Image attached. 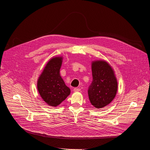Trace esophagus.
I'll return each mask as SVG.
<instances>
[{
    "instance_id": "obj_1",
    "label": "esophagus",
    "mask_w": 150,
    "mask_h": 150,
    "mask_svg": "<svg viewBox=\"0 0 150 150\" xmlns=\"http://www.w3.org/2000/svg\"><path fill=\"white\" fill-rule=\"evenodd\" d=\"M74 91L75 92H79V91H81V89H80V88H75L74 89Z\"/></svg>"
}]
</instances>
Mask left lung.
Segmentation results:
<instances>
[{
	"mask_svg": "<svg viewBox=\"0 0 150 150\" xmlns=\"http://www.w3.org/2000/svg\"><path fill=\"white\" fill-rule=\"evenodd\" d=\"M92 81L88 92L91 104L96 108L108 105L115 98L118 83L111 67L104 61L92 64Z\"/></svg>",
	"mask_w": 150,
	"mask_h": 150,
	"instance_id": "left-lung-1",
	"label": "left lung"
}]
</instances>
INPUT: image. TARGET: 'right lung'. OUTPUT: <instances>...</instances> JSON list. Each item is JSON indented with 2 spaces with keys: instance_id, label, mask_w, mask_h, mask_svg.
<instances>
[{
  "instance_id": "add662e5",
  "label": "right lung",
  "mask_w": 150,
  "mask_h": 150,
  "mask_svg": "<svg viewBox=\"0 0 150 150\" xmlns=\"http://www.w3.org/2000/svg\"><path fill=\"white\" fill-rule=\"evenodd\" d=\"M62 60L61 57H55L50 60L38 81L39 94L50 106H58L71 92L59 74Z\"/></svg>"
}]
</instances>
